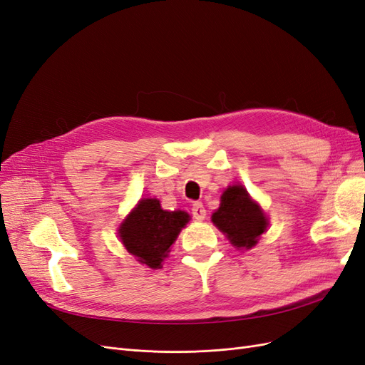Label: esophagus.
<instances>
[{
  "label": "esophagus",
  "instance_id": "esophagus-1",
  "mask_svg": "<svg viewBox=\"0 0 365 365\" xmlns=\"http://www.w3.org/2000/svg\"><path fill=\"white\" fill-rule=\"evenodd\" d=\"M192 216L196 219V220H204L205 216H207V210L205 207L202 205V202H195L193 207H192Z\"/></svg>",
  "mask_w": 365,
  "mask_h": 365
}]
</instances>
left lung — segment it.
Listing matches in <instances>:
<instances>
[{"mask_svg": "<svg viewBox=\"0 0 365 365\" xmlns=\"http://www.w3.org/2000/svg\"><path fill=\"white\" fill-rule=\"evenodd\" d=\"M211 220L235 247L250 249L255 246L258 237L267 228L264 212L249 197L243 185H230L226 188L222 195L220 207Z\"/></svg>", "mask_w": 365, "mask_h": 365, "instance_id": "1", "label": "left lung"}]
</instances>
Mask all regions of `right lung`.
<instances>
[{"instance_id": "right-lung-1", "label": "right lung", "mask_w": 365, "mask_h": 365, "mask_svg": "<svg viewBox=\"0 0 365 365\" xmlns=\"http://www.w3.org/2000/svg\"><path fill=\"white\" fill-rule=\"evenodd\" d=\"M187 222V212L161 210L157 199H143L122 223L119 235L137 261L158 269Z\"/></svg>"}]
</instances>
